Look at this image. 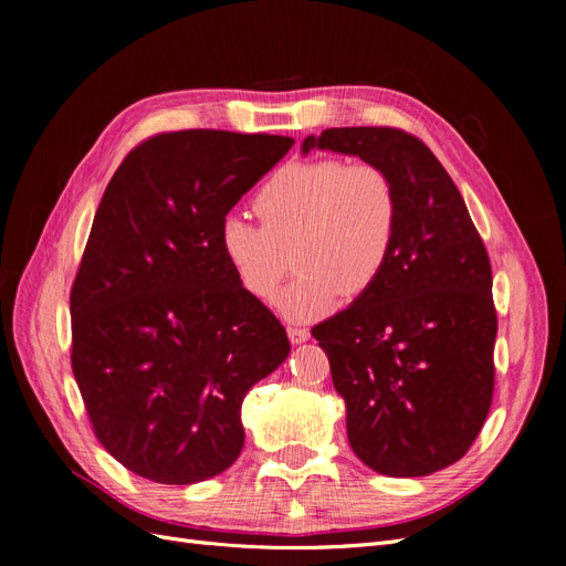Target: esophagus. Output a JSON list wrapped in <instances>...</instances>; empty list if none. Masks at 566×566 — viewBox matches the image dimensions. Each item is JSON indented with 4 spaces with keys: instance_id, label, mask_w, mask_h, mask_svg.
I'll use <instances>...</instances> for the list:
<instances>
[{
    "instance_id": "esophagus-1",
    "label": "esophagus",
    "mask_w": 566,
    "mask_h": 566,
    "mask_svg": "<svg viewBox=\"0 0 566 566\" xmlns=\"http://www.w3.org/2000/svg\"><path fill=\"white\" fill-rule=\"evenodd\" d=\"M287 337L293 345H302V342L310 339V331L300 328V325H287Z\"/></svg>"
}]
</instances>
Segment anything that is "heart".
<instances>
[{"instance_id":"b5f03b06","label":"heart","mask_w":566,"mask_h":566,"mask_svg":"<svg viewBox=\"0 0 566 566\" xmlns=\"http://www.w3.org/2000/svg\"><path fill=\"white\" fill-rule=\"evenodd\" d=\"M262 227L224 219L219 250L238 285L266 302L293 264L300 273L281 295V310L304 318L337 295L356 300L380 281L399 233V193L380 165L339 158L293 160L252 198Z\"/></svg>"}]
</instances>
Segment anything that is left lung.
Here are the masks:
<instances>
[{"label": "left lung", "mask_w": 566, "mask_h": 566, "mask_svg": "<svg viewBox=\"0 0 566 566\" xmlns=\"http://www.w3.org/2000/svg\"><path fill=\"white\" fill-rule=\"evenodd\" d=\"M331 148L380 165L399 193V233L380 281L312 328L347 403L354 453L387 476L453 465L482 432L493 399L491 262L460 191L418 136L333 127Z\"/></svg>", "instance_id": "1"}]
</instances>
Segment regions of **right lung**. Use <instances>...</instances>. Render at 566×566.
<instances>
[{
  "instance_id": "right-lung-1",
  "label": "right lung",
  "mask_w": 566,
  "mask_h": 566,
  "mask_svg": "<svg viewBox=\"0 0 566 566\" xmlns=\"http://www.w3.org/2000/svg\"><path fill=\"white\" fill-rule=\"evenodd\" d=\"M295 142L181 129L113 175L71 287V364L96 439L134 474L196 484L243 449L245 394L290 352L238 285L219 231Z\"/></svg>"
}]
</instances>
